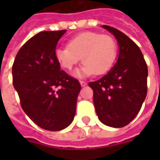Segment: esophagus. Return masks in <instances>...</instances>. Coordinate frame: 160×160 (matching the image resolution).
<instances>
[{
  "label": "esophagus",
  "mask_w": 160,
  "mask_h": 160,
  "mask_svg": "<svg viewBox=\"0 0 160 160\" xmlns=\"http://www.w3.org/2000/svg\"><path fill=\"white\" fill-rule=\"evenodd\" d=\"M80 84H81V86H85L87 83H86V82H84V81H80Z\"/></svg>",
  "instance_id": "34e87169"
}]
</instances>
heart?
Wrapping results in <instances>:
<instances>
[{
	"label": "heart",
	"mask_w": 160,
	"mask_h": 160,
	"mask_svg": "<svg viewBox=\"0 0 160 160\" xmlns=\"http://www.w3.org/2000/svg\"><path fill=\"white\" fill-rule=\"evenodd\" d=\"M117 42L111 35L84 32L72 38L67 47L58 48L55 56L61 68L71 70L81 60L83 65L77 76L103 75L113 66L117 57Z\"/></svg>",
	"instance_id": "b5f03b06"
}]
</instances>
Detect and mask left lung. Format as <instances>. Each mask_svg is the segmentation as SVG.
I'll return each instance as SVG.
<instances>
[{
  "instance_id": "8db88e82",
  "label": "left lung",
  "mask_w": 160,
  "mask_h": 160,
  "mask_svg": "<svg viewBox=\"0 0 160 160\" xmlns=\"http://www.w3.org/2000/svg\"><path fill=\"white\" fill-rule=\"evenodd\" d=\"M102 28L114 34L119 45L117 63L101 79L90 82L96 114L104 125L119 128L139 113L147 95L148 68L137 44L116 28Z\"/></svg>"
}]
</instances>
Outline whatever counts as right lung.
Masks as SVG:
<instances>
[{
    "mask_svg": "<svg viewBox=\"0 0 160 160\" xmlns=\"http://www.w3.org/2000/svg\"><path fill=\"white\" fill-rule=\"evenodd\" d=\"M66 30L42 31L19 49L12 66L20 104L41 128L59 131L72 123L81 90L79 81L60 70L55 52Z\"/></svg>",
    "mask_w": 160,
    "mask_h": 160,
    "instance_id": "obj_1",
    "label": "right lung"
}]
</instances>
